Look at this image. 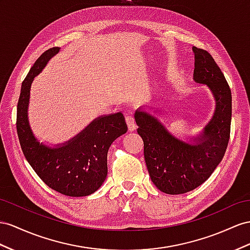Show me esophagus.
Masks as SVG:
<instances>
[{
  "instance_id": "34e87169",
  "label": "esophagus",
  "mask_w": 250,
  "mask_h": 250,
  "mask_svg": "<svg viewBox=\"0 0 250 250\" xmlns=\"http://www.w3.org/2000/svg\"><path fill=\"white\" fill-rule=\"evenodd\" d=\"M125 121H126V125L127 127H129V131L133 132L137 129V125L135 123V119L130 114H125Z\"/></svg>"
}]
</instances>
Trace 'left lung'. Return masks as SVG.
<instances>
[{
	"instance_id": "8db88e82",
	"label": "left lung",
	"mask_w": 250,
	"mask_h": 250,
	"mask_svg": "<svg viewBox=\"0 0 250 250\" xmlns=\"http://www.w3.org/2000/svg\"><path fill=\"white\" fill-rule=\"evenodd\" d=\"M194 53L193 80L210 89L215 101L213 116L203 131L186 143L169 132L154 115L139 107L134 114L151 181L164 193L183 194L206 182L225 154L231 124V91L211 55ZM153 108V107H151ZM158 113L157 108H153Z\"/></svg>"
}]
</instances>
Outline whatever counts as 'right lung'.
I'll list each match as a JSON object with an SVG mask.
<instances>
[{"mask_svg":"<svg viewBox=\"0 0 250 250\" xmlns=\"http://www.w3.org/2000/svg\"><path fill=\"white\" fill-rule=\"evenodd\" d=\"M60 47L44 52L22 82L17 107V132L23 154L49 188L67 196H86L97 191L107 175V151L112 143L126 133L121 112L94 119L66 143L49 146L40 143L28 120L30 86Z\"/></svg>","mask_w":250,"mask_h":250,"instance_id":"add662e5","label":"right lung"}]
</instances>
